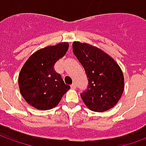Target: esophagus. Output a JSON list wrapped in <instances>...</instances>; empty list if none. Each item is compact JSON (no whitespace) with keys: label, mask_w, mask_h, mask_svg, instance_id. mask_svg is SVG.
Wrapping results in <instances>:
<instances>
[{"label":"esophagus","mask_w":146,"mask_h":146,"mask_svg":"<svg viewBox=\"0 0 146 146\" xmlns=\"http://www.w3.org/2000/svg\"><path fill=\"white\" fill-rule=\"evenodd\" d=\"M71 88H73V89L76 88V83H73V84H71Z\"/></svg>","instance_id":"34e87169"}]
</instances>
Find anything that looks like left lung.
<instances>
[{"instance_id": "1", "label": "left lung", "mask_w": 146, "mask_h": 146, "mask_svg": "<svg viewBox=\"0 0 146 146\" xmlns=\"http://www.w3.org/2000/svg\"><path fill=\"white\" fill-rule=\"evenodd\" d=\"M73 51L88 80L87 91L80 95L86 106L100 113L114 107L124 89L123 74L119 65L100 48L87 43L74 41Z\"/></svg>"}]
</instances>
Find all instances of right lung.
<instances>
[{"label": "right lung", "mask_w": 146, "mask_h": 146, "mask_svg": "<svg viewBox=\"0 0 146 146\" xmlns=\"http://www.w3.org/2000/svg\"><path fill=\"white\" fill-rule=\"evenodd\" d=\"M69 43L62 42L34 52L19 75V88L27 103L39 110H48L59 103L70 86L65 84L54 66L66 54Z\"/></svg>", "instance_id": "obj_1"}]
</instances>
